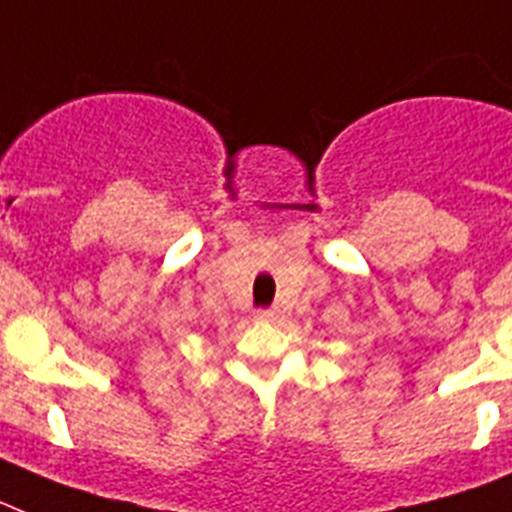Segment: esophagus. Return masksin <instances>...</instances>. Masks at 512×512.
<instances>
[{"label":"esophagus","mask_w":512,"mask_h":512,"mask_svg":"<svg viewBox=\"0 0 512 512\" xmlns=\"http://www.w3.org/2000/svg\"><path fill=\"white\" fill-rule=\"evenodd\" d=\"M255 315L260 317V320H276L278 312H276V309H257Z\"/></svg>","instance_id":"34e87169"}]
</instances>
